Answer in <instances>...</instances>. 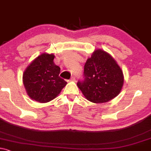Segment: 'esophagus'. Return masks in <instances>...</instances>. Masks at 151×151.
<instances>
[{
	"mask_svg": "<svg viewBox=\"0 0 151 151\" xmlns=\"http://www.w3.org/2000/svg\"><path fill=\"white\" fill-rule=\"evenodd\" d=\"M70 81H76V78L74 77V76H73V77L70 78Z\"/></svg>",
	"mask_w": 151,
	"mask_h": 151,
	"instance_id": "34e87169",
	"label": "esophagus"
}]
</instances>
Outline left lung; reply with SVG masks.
I'll use <instances>...</instances> for the list:
<instances>
[{
	"label": "left lung",
	"mask_w": 151,
	"mask_h": 151,
	"mask_svg": "<svg viewBox=\"0 0 151 151\" xmlns=\"http://www.w3.org/2000/svg\"><path fill=\"white\" fill-rule=\"evenodd\" d=\"M124 75L112 56L104 50H95L84 65V80L78 87L85 98L96 104L106 103L119 95Z\"/></svg>",
	"instance_id": "8db88e82"
}]
</instances>
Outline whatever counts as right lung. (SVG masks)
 <instances>
[{
	"label": "right lung",
	"instance_id": "add662e5",
	"mask_svg": "<svg viewBox=\"0 0 151 151\" xmlns=\"http://www.w3.org/2000/svg\"><path fill=\"white\" fill-rule=\"evenodd\" d=\"M54 54L42 53L23 73L26 91L32 100L47 103L55 99L67 82L59 76L60 68L54 63Z\"/></svg>",
	"mask_w": 151,
	"mask_h": 151
}]
</instances>
